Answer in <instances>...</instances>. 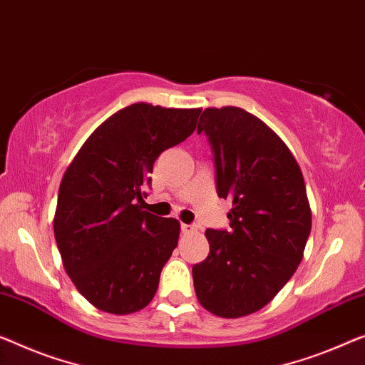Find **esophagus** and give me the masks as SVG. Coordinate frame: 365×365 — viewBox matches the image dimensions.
Listing matches in <instances>:
<instances>
[{
	"label": "esophagus",
	"mask_w": 365,
	"mask_h": 365,
	"mask_svg": "<svg viewBox=\"0 0 365 365\" xmlns=\"http://www.w3.org/2000/svg\"><path fill=\"white\" fill-rule=\"evenodd\" d=\"M182 231L185 235H193V232H197V226L195 225H182Z\"/></svg>",
	"instance_id": "34e87169"
}]
</instances>
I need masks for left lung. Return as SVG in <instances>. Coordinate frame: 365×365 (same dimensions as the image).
Wrapping results in <instances>:
<instances>
[{
  "label": "left lung",
  "instance_id": "obj_1",
  "mask_svg": "<svg viewBox=\"0 0 365 365\" xmlns=\"http://www.w3.org/2000/svg\"><path fill=\"white\" fill-rule=\"evenodd\" d=\"M213 150L230 230H206L210 254L192 269L201 307L221 318L264 308L302 262L312 231L300 167L279 135L236 106L206 108L198 123Z\"/></svg>",
  "mask_w": 365,
  "mask_h": 365
}]
</instances>
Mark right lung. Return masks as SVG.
<instances>
[{
  "mask_svg": "<svg viewBox=\"0 0 365 365\" xmlns=\"http://www.w3.org/2000/svg\"><path fill=\"white\" fill-rule=\"evenodd\" d=\"M200 113L148 103L123 108L65 172L53 235L65 272L101 312H139L155 295L180 225L144 211V190L157 157L193 134Z\"/></svg>",
  "mask_w": 365,
  "mask_h": 365,
  "instance_id": "right-lung-1",
  "label": "right lung"
}]
</instances>
